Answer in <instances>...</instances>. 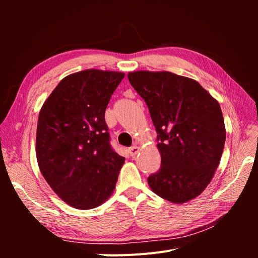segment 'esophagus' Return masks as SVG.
I'll use <instances>...</instances> for the list:
<instances>
[{
    "instance_id": "34e87169",
    "label": "esophagus",
    "mask_w": 258,
    "mask_h": 258,
    "mask_svg": "<svg viewBox=\"0 0 258 258\" xmlns=\"http://www.w3.org/2000/svg\"><path fill=\"white\" fill-rule=\"evenodd\" d=\"M128 153L130 154L131 157H135V156L139 153V147L138 146H131L128 150Z\"/></svg>"
}]
</instances>
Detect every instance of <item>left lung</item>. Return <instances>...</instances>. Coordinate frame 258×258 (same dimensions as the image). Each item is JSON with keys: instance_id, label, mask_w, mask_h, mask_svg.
Instances as JSON below:
<instances>
[{"instance_id": "obj_1", "label": "left lung", "mask_w": 258, "mask_h": 258, "mask_svg": "<svg viewBox=\"0 0 258 258\" xmlns=\"http://www.w3.org/2000/svg\"><path fill=\"white\" fill-rule=\"evenodd\" d=\"M143 98L157 132L161 167L147 177L152 190L184 204L205 190L224 150L226 131L221 106L201 85L170 72L128 74Z\"/></svg>"}]
</instances>
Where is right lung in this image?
I'll return each mask as SVG.
<instances>
[{
  "label": "right lung",
  "mask_w": 258,
  "mask_h": 258,
  "mask_svg": "<svg viewBox=\"0 0 258 258\" xmlns=\"http://www.w3.org/2000/svg\"><path fill=\"white\" fill-rule=\"evenodd\" d=\"M123 77L100 70L71 74L41 108L38 167L52 190L73 208H96L115 188L124 158L112 148L104 114Z\"/></svg>",
  "instance_id": "obj_1"
}]
</instances>
